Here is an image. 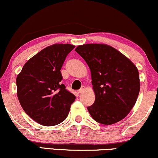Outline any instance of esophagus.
<instances>
[{
	"label": "esophagus",
	"mask_w": 158,
	"mask_h": 158,
	"mask_svg": "<svg viewBox=\"0 0 158 158\" xmlns=\"http://www.w3.org/2000/svg\"><path fill=\"white\" fill-rule=\"evenodd\" d=\"M84 90H85V87H84V86H82V87L80 89L78 90L77 92H78V94H81V93H82L83 91H84Z\"/></svg>",
	"instance_id": "1"
}]
</instances>
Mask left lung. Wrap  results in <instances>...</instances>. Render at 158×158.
Instances as JSON below:
<instances>
[{
	"mask_svg": "<svg viewBox=\"0 0 158 158\" xmlns=\"http://www.w3.org/2000/svg\"><path fill=\"white\" fill-rule=\"evenodd\" d=\"M75 51L85 60L91 73L95 101L88 106L94 120L112 124L132 110L140 89L136 67L123 54L104 44H85Z\"/></svg>",
	"mask_w": 158,
	"mask_h": 158,
	"instance_id": "obj_1",
	"label": "left lung"
}]
</instances>
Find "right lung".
I'll list each match as a JSON object with an SVG mask.
<instances>
[{
    "label": "right lung",
    "instance_id": "add662e5",
    "mask_svg": "<svg viewBox=\"0 0 158 158\" xmlns=\"http://www.w3.org/2000/svg\"><path fill=\"white\" fill-rule=\"evenodd\" d=\"M74 48L70 44H54L43 48L27 60L16 78L22 109L43 126L57 125L64 121L76 99L60 83V69Z\"/></svg>",
    "mask_w": 158,
    "mask_h": 158
}]
</instances>
